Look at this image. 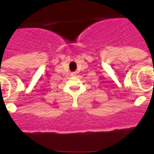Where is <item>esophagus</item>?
<instances>
[{
	"label": "esophagus",
	"instance_id": "34e87169",
	"mask_svg": "<svg viewBox=\"0 0 154 154\" xmlns=\"http://www.w3.org/2000/svg\"><path fill=\"white\" fill-rule=\"evenodd\" d=\"M71 75H73L74 76V75H75V72H72V73H71Z\"/></svg>",
	"mask_w": 154,
	"mask_h": 154
}]
</instances>
